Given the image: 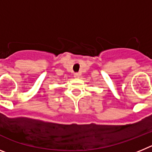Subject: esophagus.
<instances>
[{
  "label": "esophagus",
  "instance_id": "34e87169",
  "mask_svg": "<svg viewBox=\"0 0 152 152\" xmlns=\"http://www.w3.org/2000/svg\"><path fill=\"white\" fill-rule=\"evenodd\" d=\"M80 74L79 73H75V75H74V76H75V77H76V78H78V77H80Z\"/></svg>",
  "mask_w": 152,
  "mask_h": 152
}]
</instances>
